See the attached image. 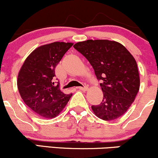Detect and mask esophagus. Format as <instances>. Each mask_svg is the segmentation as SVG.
Here are the masks:
<instances>
[{"instance_id": "34e87169", "label": "esophagus", "mask_w": 158, "mask_h": 158, "mask_svg": "<svg viewBox=\"0 0 158 158\" xmlns=\"http://www.w3.org/2000/svg\"><path fill=\"white\" fill-rule=\"evenodd\" d=\"M88 87L84 86V87H77V89L81 90H88Z\"/></svg>"}]
</instances>
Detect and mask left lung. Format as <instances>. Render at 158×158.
Masks as SVG:
<instances>
[{"label":"left lung","instance_id":"left-lung-1","mask_svg":"<svg viewBox=\"0 0 158 158\" xmlns=\"http://www.w3.org/2000/svg\"><path fill=\"white\" fill-rule=\"evenodd\" d=\"M73 48L88 59L101 81L103 99L92 106L99 118L114 120L128 110L139 88L137 62L128 50L117 41L87 40Z\"/></svg>","mask_w":158,"mask_h":158}]
</instances>
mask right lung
Listing matches in <instances>:
<instances>
[{"mask_svg": "<svg viewBox=\"0 0 158 158\" xmlns=\"http://www.w3.org/2000/svg\"><path fill=\"white\" fill-rule=\"evenodd\" d=\"M73 43L53 42L32 51L20 70L18 88L25 104L42 118L59 115L73 94H65L53 81L55 68Z\"/></svg>", "mask_w": 158, "mask_h": 158, "instance_id": "1", "label": "right lung"}]
</instances>
